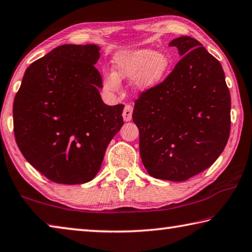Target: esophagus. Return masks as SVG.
I'll use <instances>...</instances> for the list:
<instances>
[{
    "label": "esophagus",
    "instance_id": "34e87169",
    "mask_svg": "<svg viewBox=\"0 0 252 252\" xmlns=\"http://www.w3.org/2000/svg\"><path fill=\"white\" fill-rule=\"evenodd\" d=\"M131 116H133V106L127 104V105H125V107H124V110H123L124 121L129 122L131 119Z\"/></svg>",
    "mask_w": 252,
    "mask_h": 252
}]
</instances>
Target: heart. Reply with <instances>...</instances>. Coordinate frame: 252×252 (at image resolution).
Returning a JSON list of instances; mask_svg holds the SVG:
<instances>
[{
	"mask_svg": "<svg viewBox=\"0 0 252 252\" xmlns=\"http://www.w3.org/2000/svg\"><path fill=\"white\" fill-rule=\"evenodd\" d=\"M169 67V60L165 54L151 50H126L114 57V70L105 78V85L116 91L118 82L125 78H136L138 87L147 88L156 84Z\"/></svg>",
	"mask_w": 252,
	"mask_h": 252,
	"instance_id": "1",
	"label": "heart"
}]
</instances>
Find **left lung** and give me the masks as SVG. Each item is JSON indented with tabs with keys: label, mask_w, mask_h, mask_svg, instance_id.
Wrapping results in <instances>:
<instances>
[{
	"label": "left lung",
	"mask_w": 252,
	"mask_h": 252,
	"mask_svg": "<svg viewBox=\"0 0 252 252\" xmlns=\"http://www.w3.org/2000/svg\"><path fill=\"white\" fill-rule=\"evenodd\" d=\"M183 59L161 83L139 93L133 121L148 174L184 182L214 164L230 135V93L221 64L197 39L170 42Z\"/></svg>",
	"instance_id": "8db88e82"
}]
</instances>
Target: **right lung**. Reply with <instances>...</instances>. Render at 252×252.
Returning <instances> with one entry per match:
<instances>
[{
  "label": "right lung",
  "mask_w": 252,
  "mask_h": 252,
  "mask_svg": "<svg viewBox=\"0 0 252 252\" xmlns=\"http://www.w3.org/2000/svg\"><path fill=\"white\" fill-rule=\"evenodd\" d=\"M99 47L65 44L25 70L13 103L17 146L25 159L57 184L92 180L108 144L124 125V105L103 103L95 67Z\"/></svg>",
  "instance_id": "add662e5"
}]
</instances>
